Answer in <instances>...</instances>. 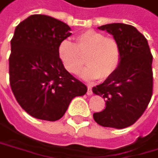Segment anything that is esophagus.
Segmentation results:
<instances>
[{
	"label": "esophagus",
	"mask_w": 158,
	"mask_h": 158,
	"mask_svg": "<svg viewBox=\"0 0 158 158\" xmlns=\"http://www.w3.org/2000/svg\"><path fill=\"white\" fill-rule=\"evenodd\" d=\"M87 95H88V96H91V95H93V90H92V87H91V85H88Z\"/></svg>",
	"instance_id": "esophagus-1"
}]
</instances>
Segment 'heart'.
Listing matches in <instances>:
<instances>
[{"label": "heart", "instance_id": "obj_1", "mask_svg": "<svg viewBox=\"0 0 158 158\" xmlns=\"http://www.w3.org/2000/svg\"><path fill=\"white\" fill-rule=\"evenodd\" d=\"M59 55L70 74L77 75L86 61L88 66L81 77L88 81L98 77L104 81L119 67L121 46L117 39L106 37L96 30H86L77 36L75 44L63 40L59 47Z\"/></svg>", "mask_w": 158, "mask_h": 158}]
</instances>
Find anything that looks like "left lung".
I'll return each instance as SVG.
<instances>
[{
    "label": "left lung",
    "instance_id": "1",
    "mask_svg": "<svg viewBox=\"0 0 158 158\" xmlns=\"http://www.w3.org/2000/svg\"><path fill=\"white\" fill-rule=\"evenodd\" d=\"M98 29L106 30L118 40L121 61L113 76L93 87L106 104L93 118L103 127L123 129L142 116L153 96V55L146 38L132 25L110 23Z\"/></svg>",
    "mask_w": 158,
    "mask_h": 158
}]
</instances>
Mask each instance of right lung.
Instances as JSON below:
<instances>
[{
	"label": "right lung",
	"mask_w": 158,
	"mask_h": 158,
	"mask_svg": "<svg viewBox=\"0 0 158 158\" xmlns=\"http://www.w3.org/2000/svg\"><path fill=\"white\" fill-rule=\"evenodd\" d=\"M71 28L45 15H32L18 24L11 40L9 82L16 100L35 118L55 121L87 87L64 68L59 47Z\"/></svg>",
	"instance_id": "1"
}]
</instances>
